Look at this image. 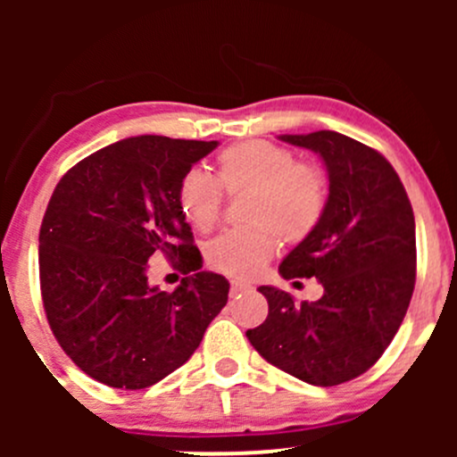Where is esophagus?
Returning <instances> with one entry per match:
<instances>
[{
  "label": "esophagus",
  "instance_id": "esophagus-1",
  "mask_svg": "<svg viewBox=\"0 0 457 457\" xmlns=\"http://www.w3.org/2000/svg\"><path fill=\"white\" fill-rule=\"evenodd\" d=\"M251 290V286L249 283H245V281H232L229 283V296H238V295H243V292H249Z\"/></svg>",
  "mask_w": 457,
  "mask_h": 457
}]
</instances>
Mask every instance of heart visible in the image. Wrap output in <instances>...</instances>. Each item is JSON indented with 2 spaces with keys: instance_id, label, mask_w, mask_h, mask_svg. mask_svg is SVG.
Segmentation results:
<instances>
[{
  "instance_id": "heart-1",
  "label": "heart",
  "mask_w": 457,
  "mask_h": 457,
  "mask_svg": "<svg viewBox=\"0 0 457 457\" xmlns=\"http://www.w3.org/2000/svg\"><path fill=\"white\" fill-rule=\"evenodd\" d=\"M228 195L246 193L240 219L206 246V264L236 279H251L269 264L279 240L301 245L318 229L328 206V176L313 161H298L287 145L246 139L217 156V176L188 170L178 185L182 217L199 232L219 221Z\"/></svg>"
}]
</instances>
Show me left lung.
I'll use <instances>...</instances> for the list:
<instances>
[{
  "instance_id": "left-lung-1",
  "label": "left lung",
  "mask_w": 457,
  "mask_h": 457,
  "mask_svg": "<svg viewBox=\"0 0 457 457\" xmlns=\"http://www.w3.org/2000/svg\"><path fill=\"white\" fill-rule=\"evenodd\" d=\"M279 139L327 165L322 223L279 266L283 279L316 277L324 295L296 305L287 292L262 286L269 318L246 337L270 365L335 386L365 374L406 316L417 275L412 206L391 162L370 145L335 130Z\"/></svg>"
}]
</instances>
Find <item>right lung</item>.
<instances>
[{"mask_svg":"<svg viewBox=\"0 0 457 457\" xmlns=\"http://www.w3.org/2000/svg\"><path fill=\"white\" fill-rule=\"evenodd\" d=\"M217 141L129 137L62 176L40 225V292L57 344L113 389H145L185 365L228 303L229 283L202 269L178 206L180 178ZM165 254L189 277L174 293L147 283Z\"/></svg>","mask_w":457,"mask_h":457,"instance_id":"right-lung-1","label":"right lung"}]
</instances>
